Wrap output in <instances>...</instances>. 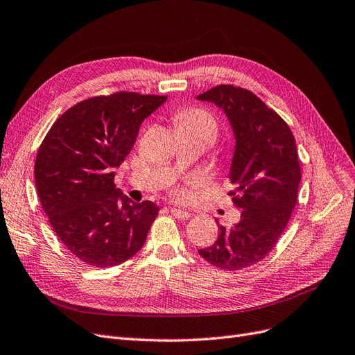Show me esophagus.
<instances>
[{
	"label": "esophagus",
	"instance_id": "1",
	"mask_svg": "<svg viewBox=\"0 0 355 355\" xmlns=\"http://www.w3.org/2000/svg\"><path fill=\"white\" fill-rule=\"evenodd\" d=\"M169 212H171V215H174L177 219H190L191 218L190 212H184V211H181V209L171 207Z\"/></svg>",
	"mask_w": 355,
	"mask_h": 355
}]
</instances>
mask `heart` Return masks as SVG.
Instances as JSON below:
<instances>
[{
  "mask_svg": "<svg viewBox=\"0 0 355 355\" xmlns=\"http://www.w3.org/2000/svg\"><path fill=\"white\" fill-rule=\"evenodd\" d=\"M174 124L177 133H191L206 137L209 141H215L218 136V123L211 112L203 108H189L175 115ZM175 198H182L184 190L177 189Z\"/></svg>",
  "mask_w": 355,
  "mask_h": 355,
  "instance_id": "1",
  "label": "heart"
}]
</instances>
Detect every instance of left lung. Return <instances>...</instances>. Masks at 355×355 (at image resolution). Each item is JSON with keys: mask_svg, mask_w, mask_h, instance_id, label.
Masks as SVG:
<instances>
[{"mask_svg": "<svg viewBox=\"0 0 355 355\" xmlns=\"http://www.w3.org/2000/svg\"><path fill=\"white\" fill-rule=\"evenodd\" d=\"M224 110L235 136L230 169L240 222L219 225L218 240L199 254L224 270H240L265 259L277 245L297 205L301 169L293 131L253 92L219 85L198 96Z\"/></svg>", "mask_w": 355, "mask_h": 355, "instance_id": "obj_1", "label": "left lung"}]
</instances>
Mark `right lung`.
Masks as SVG:
<instances>
[{"label":"right lung","instance_id":"add662e5","mask_svg":"<svg viewBox=\"0 0 355 355\" xmlns=\"http://www.w3.org/2000/svg\"><path fill=\"white\" fill-rule=\"evenodd\" d=\"M165 101L136 92L85 99L57 118L39 146V200L60 241L87 266L121 265L146 241L159 207L123 196L114 169L135 146L144 118Z\"/></svg>","mask_w":355,"mask_h":355}]
</instances>
